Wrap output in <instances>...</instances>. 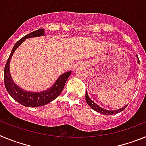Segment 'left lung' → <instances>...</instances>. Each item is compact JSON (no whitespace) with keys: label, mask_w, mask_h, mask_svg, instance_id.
Segmentation results:
<instances>
[{"label":"left lung","mask_w":146,"mask_h":146,"mask_svg":"<svg viewBox=\"0 0 146 146\" xmlns=\"http://www.w3.org/2000/svg\"><path fill=\"white\" fill-rule=\"evenodd\" d=\"M136 57H137V63L140 64V60H139V58L137 55H136ZM86 100L87 104H88L89 106L91 107L93 110H94L95 111L98 112V113H101V114L105 115H113V114H115V113H120V112L123 111V110H124L125 108L127 107V105H128V104H126V105H125V106L123 107L122 108H120V109H118V110H108L104 109V108L99 106L97 104H96V103L93 101L92 99L89 98L88 95L87 91H86Z\"/></svg>","instance_id":"obj_1"}]
</instances>
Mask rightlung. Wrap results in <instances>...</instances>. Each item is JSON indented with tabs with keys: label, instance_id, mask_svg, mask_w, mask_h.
<instances>
[{
	"label": "right lung",
	"instance_id": "add662e5",
	"mask_svg": "<svg viewBox=\"0 0 146 146\" xmlns=\"http://www.w3.org/2000/svg\"><path fill=\"white\" fill-rule=\"evenodd\" d=\"M45 32L44 29H38L37 31L32 32L29 34L26 35L24 37L20 39L15 44L13 47L10 54L9 59H8L4 69V83L6 91H8L10 96L15 99V101L21 104L25 107H40L48 104L50 102L53 101L62 92L65 86L66 82L69 78V75L72 73V71L64 72L58 77L53 85L49 88L44 91L34 92V91H28L23 90V88L18 86L15 82L13 81L12 77L10 74L9 64L11 61V57L15 50L22 44L23 42H25L26 38H33V37H38L44 36Z\"/></svg>",
	"mask_w": 146,
	"mask_h": 146
}]
</instances>
